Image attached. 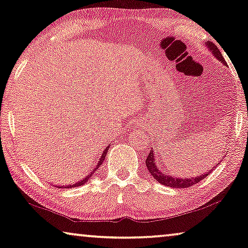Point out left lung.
I'll return each instance as SVG.
<instances>
[{"mask_svg": "<svg viewBox=\"0 0 248 248\" xmlns=\"http://www.w3.org/2000/svg\"><path fill=\"white\" fill-rule=\"evenodd\" d=\"M205 44L207 47L210 48V51L212 52L213 57L217 58V60L222 62L223 64H226V61H224L221 52L217 49V45L213 44V43L210 41H207ZM157 162L158 161L156 158V153H154L153 148H152L150 154H148V156L145 158V163H146L147 169L150 170L151 174L154 177L155 180L158 181L160 184L164 185V186H169V187H173V188H187V187L193 186V185H195L197 183H200L201 180H203L204 178L210 176V173L212 172L214 169H216V168H212V169L207 171L206 173L204 172V173L199 174V176H195V177L177 178V177H171L166 172V171L161 170V168L157 167ZM216 166H219V163L216 164Z\"/></svg>", "mask_w": 248, "mask_h": 248, "instance_id": "8db88e82", "label": "left lung"}]
</instances>
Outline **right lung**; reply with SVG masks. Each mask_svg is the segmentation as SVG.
<instances>
[{"label":"right lung","instance_id":"add662e5","mask_svg":"<svg viewBox=\"0 0 248 248\" xmlns=\"http://www.w3.org/2000/svg\"><path fill=\"white\" fill-rule=\"evenodd\" d=\"M108 146H107V147H105V150H104V152H103V153H102V156L100 157V161H98L97 166H96V167H95V169L93 170V172H91L90 174H88V176H86V177L84 178V179H81L80 181H78V183H77V184H75V185H71V186H67V188H72V187H78V186H82V185H84V184H86V183H87V181H88V180H90V178H91V176H92V174H93V173L95 172V170H97V169H98V167H100V166H101V164H102V162H103V161H104V158H105V155H107V152H108Z\"/></svg>","mask_w":248,"mask_h":248}]
</instances>
